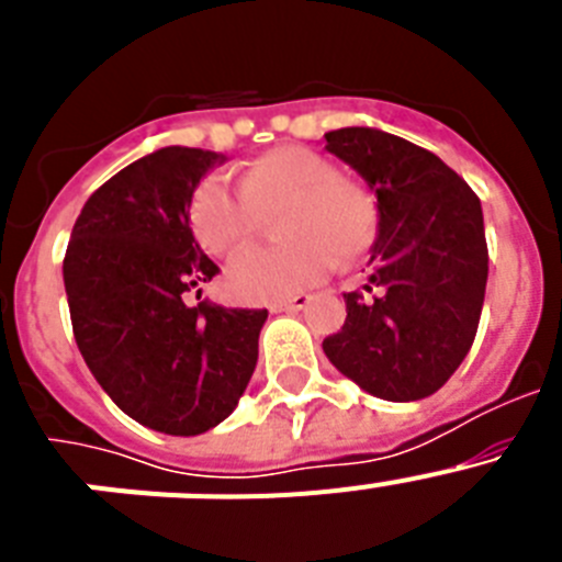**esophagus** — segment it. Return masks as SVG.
<instances>
[{
    "mask_svg": "<svg viewBox=\"0 0 562 562\" xmlns=\"http://www.w3.org/2000/svg\"><path fill=\"white\" fill-rule=\"evenodd\" d=\"M306 304H310V295H292L286 297V301L272 304V312H297V310H304Z\"/></svg>",
    "mask_w": 562,
    "mask_h": 562,
    "instance_id": "34e87169",
    "label": "esophagus"
}]
</instances>
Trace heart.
I'll return each instance as SVG.
<instances>
[{"instance_id": "b5f03b06", "label": "heart", "mask_w": 562, "mask_h": 562, "mask_svg": "<svg viewBox=\"0 0 562 562\" xmlns=\"http://www.w3.org/2000/svg\"><path fill=\"white\" fill-rule=\"evenodd\" d=\"M235 188L222 177L196 186L188 222L213 256L238 250L256 227V213L276 216L278 245L238 252L225 270L236 301L267 304L324 281L335 258L351 265L374 241L376 213L355 182L342 180L335 162L315 148L278 146L238 173Z\"/></svg>"}]
</instances>
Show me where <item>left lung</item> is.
<instances>
[{"instance_id": "1", "label": "left lung", "mask_w": 562, "mask_h": 562, "mask_svg": "<svg viewBox=\"0 0 562 562\" xmlns=\"http://www.w3.org/2000/svg\"><path fill=\"white\" fill-rule=\"evenodd\" d=\"M326 151L369 182L380 222L366 284L374 295H342L346 324L324 351L380 400H425L479 331L490 270L481 202L434 151L380 128L326 132Z\"/></svg>"}]
</instances>
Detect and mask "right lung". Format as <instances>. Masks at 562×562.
Returning a JSON list of instances; mask_svg holds the SVG:
<instances>
[{
	"mask_svg": "<svg viewBox=\"0 0 562 562\" xmlns=\"http://www.w3.org/2000/svg\"><path fill=\"white\" fill-rule=\"evenodd\" d=\"M225 157L168 146L103 182L64 256L81 357L123 414L168 436H196L233 414L258 360L267 310L186 304L220 267L200 250L188 205Z\"/></svg>",
	"mask_w": 562,
	"mask_h": 562,
	"instance_id": "add662e5",
	"label": "right lung"
}]
</instances>
